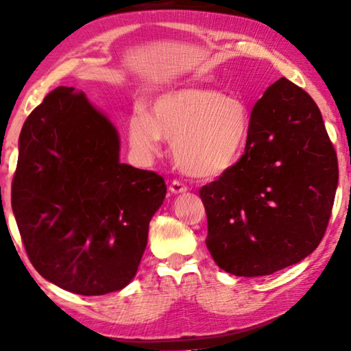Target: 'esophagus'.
I'll return each mask as SVG.
<instances>
[{
    "mask_svg": "<svg viewBox=\"0 0 351 351\" xmlns=\"http://www.w3.org/2000/svg\"><path fill=\"white\" fill-rule=\"evenodd\" d=\"M170 192L175 193V195L184 193V192H187V186H186V184L180 182V181H173L170 184Z\"/></svg>",
    "mask_w": 351,
    "mask_h": 351,
    "instance_id": "obj_1",
    "label": "esophagus"
}]
</instances>
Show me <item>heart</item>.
<instances>
[{
	"label": "heart",
	"instance_id": "heart-1",
	"mask_svg": "<svg viewBox=\"0 0 351 351\" xmlns=\"http://www.w3.org/2000/svg\"><path fill=\"white\" fill-rule=\"evenodd\" d=\"M251 112L239 97L213 88L178 86L158 94L150 112L128 119V144L136 156L153 158L162 138L173 142L180 167L195 178L221 176L239 162L251 134Z\"/></svg>",
	"mask_w": 351,
	"mask_h": 351
}]
</instances>
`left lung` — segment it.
Returning <instances> with one entry per match:
<instances>
[{"label":"left lung","instance_id":"1","mask_svg":"<svg viewBox=\"0 0 351 351\" xmlns=\"http://www.w3.org/2000/svg\"><path fill=\"white\" fill-rule=\"evenodd\" d=\"M245 154L199 190L206 246L239 277L269 276L319 246L337 189V158L317 105L278 79L251 114Z\"/></svg>","mask_w":351,"mask_h":351}]
</instances>
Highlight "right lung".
Segmentation results:
<instances>
[{
  "label": "right lung",
  "instance_id": "right-lung-1",
  "mask_svg": "<svg viewBox=\"0 0 351 351\" xmlns=\"http://www.w3.org/2000/svg\"><path fill=\"white\" fill-rule=\"evenodd\" d=\"M116 127L83 93L58 86L26 119L12 210L34 268L80 295L125 288L167 187L119 159Z\"/></svg>",
  "mask_w": 351,
  "mask_h": 351
}]
</instances>
